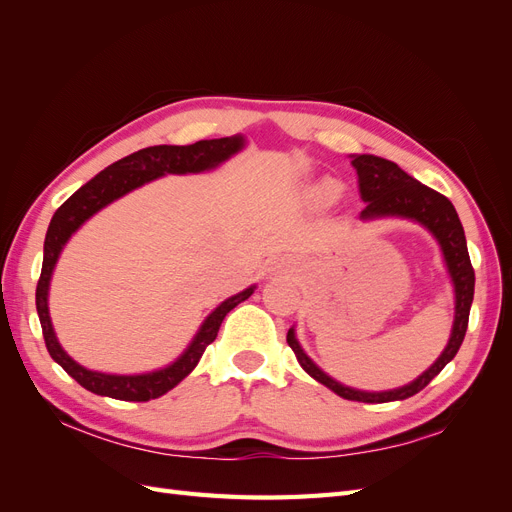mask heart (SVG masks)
<instances>
[{
  "instance_id": "1",
  "label": "heart",
  "mask_w": 512,
  "mask_h": 512,
  "mask_svg": "<svg viewBox=\"0 0 512 512\" xmlns=\"http://www.w3.org/2000/svg\"><path fill=\"white\" fill-rule=\"evenodd\" d=\"M320 192H322L324 196H329V198H331V196H335V194H337V185H335V183H331V181H329V183H322Z\"/></svg>"
}]
</instances>
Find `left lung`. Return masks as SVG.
Segmentation results:
<instances>
[{"mask_svg":"<svg viewBox=\"0 0 512 512\" xmlns=\"http://www.w3.org/2000/svg\"><path fill=\"white\" fill-rule=\"evenodd\" d=\"M352 166L356 168V175H359V192L361 200L365 203V209L359 215L363 222H374L382 218L412 220L427 228L433 239L438 241L444 258V267L448 277H451L455 292V320L451 337H448L446 348L429 369H425L423 374L410 384H404L399 386V389L391 391H359L333 380L305 354L294 327L288 329L286 342L307 374L327 386L333 393H337L339 397L350 401H363V404H386V401H401L416 395L418 391H423L425 386L446 367V363H451L455 359V354L468 331L470 307L474 299V269L468 254L466 235H463V226L451 200L442 196L440 192L427 188L421 181H416L391 160L361 153V156H352Z\"/></svg>","mask_w":512,"mask_h":512,"instance_id":"1","label":"left lung"}]
</instances>
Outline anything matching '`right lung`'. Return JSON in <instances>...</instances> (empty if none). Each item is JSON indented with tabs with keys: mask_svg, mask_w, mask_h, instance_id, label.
<instances>
[{
	"mask_svg": "<svg viewBox=\"0 0 512 512\" xmlns=\"http://www.w3.org/2000/svg\"><path fill=\"white\" fill-rule=\"evenodd\" d=\"M243 147L245 136L235 134L226 138H211V141H198L194 145H156L134 151L130 156L121 158L119 162L106 166L102 173L87 181L83 188L76 190L66 203L55 211L44 239L42 273L36 288V309L42 324L46 350L53 356V361L64 367L66 374L72 376L81 386H85L87 391L123 401H149L162 397L170 389H175V386L198 365L205 348L218 337L220 324L226 318V314L230 309H235L241 301L250 299L256 286L232 294V297H228L215 307L205 318V322L200 324V329L192 337L188 348H185L170 365L147 371V374H104V371H94L83 367L81 363H76L72 356L61 348L53 329L49 314V288L64 245L89 218H94L98 211L115 203L117 198L126 196L128 192L164 175H194L218 168L220 164L235 156V153H239Z\"/></svg>",
	"mask_w": 512,
	"mask_h": 512,
	"instance_id": "right-lung-1",
	"label": "right lung"
}]
</instances>
